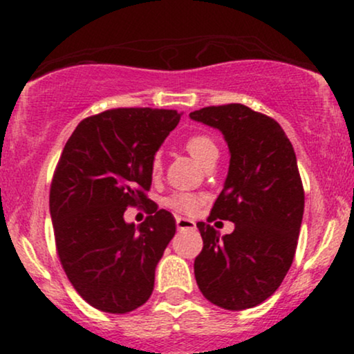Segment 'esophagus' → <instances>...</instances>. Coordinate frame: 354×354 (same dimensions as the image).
<instances>
[{"label": "esophagus", "instance_id": "obj_1", "mask_svg": "<svg viewBox=\"0 0 354 354\" xmlns=\"http://www.w3.org/2000/svg\"><path fill=\"white\" fill-rule=\"evenodd\" d=\"M176 228L178 231H185V230H194L196 228V225H194V221H191V219H186V218H176Z\"/></svg>", "mask_w": 354, "mask_h": 354}]
</instances>
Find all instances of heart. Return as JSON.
I'll list each match as a JSON object with an SVG mask.
<instances>
[{"instance_id": "heart-1", "label": "heart", "mask_w": 354, "mask_h": 354, "mask_svg": "<svg viewBox=\"0 0 354 354\" xmlns=\"http://www.w3.org/2000/svg\"><path fill=\"white\" fill-rule=\"evenodd\" d=\"M186 149H188L191 156L196 161L205 166L211 158L218 156V146L208 135H193L186 140ZM161 171V153H156L151 160V173L158 174ZM203 198L198 194H189V193H178L171 194L169 198H166L165 205L168 208H171L178 213L191 214L194 213L201 206Z\"/></svg>"}]
</instances>
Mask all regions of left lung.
I'll return each instance as SVG.
<instances>
[{
    "mask_svg": "<svg viewBox=\"0 0 354 354\" xmlns=\"http://www.w3.org/2000/svg\"><path fill=\"white\" fill-rule=\"evenodd\" d=\"M189 118L216 128L230 148V169L208 223H198L203 250L194 278L208 301L231 311L258 306L293 263L304 191L293 145L273 118L239 103L208 106ZM235 223L221 237L214 218Z\"/></svg>",
    "mask_w": 354,
    "mask_h": 354,
    "instance_id": "obj_1",
    "label": "left lung"
}]
</instances>
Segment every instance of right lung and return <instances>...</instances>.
<instances>
[{
    "instance_id": "right-lung-1",
    "label": "right lung",
    "mask_w": 354,
    "mask_h": 354,
    "mask_svg": "<svg viewBox=\"0 0 354 354\" xmlns=\"http://www.w3.org/2000/svg\"><path fill=\"white\" fill-rule=\"evenodd\" d=\"M180 118L176 109H108L84 118L64 145L50 189L56 251L73 288L96 310L123 315L153 293L176 223L146 191L153 156ZM141 202L149 218L126 223L125 208Z\"/></svg>"
}]
</instances>
